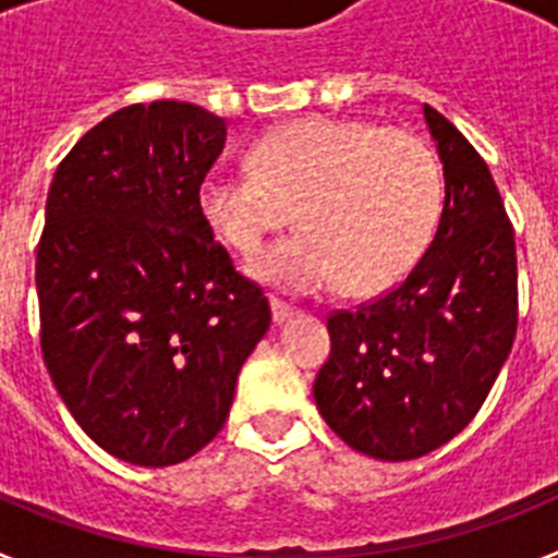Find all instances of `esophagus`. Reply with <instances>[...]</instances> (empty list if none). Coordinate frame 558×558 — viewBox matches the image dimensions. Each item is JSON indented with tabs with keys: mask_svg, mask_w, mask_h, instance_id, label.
Instances as JSON below:
<instances>
[{
	"mask_svg": "<svg viewBox=\"0 0 558 558\" xmlns=\"http://www.w3.org/2000/svg\"><path fill=\"white\" fill-rule=\"evenodd\" d=\"M270 313H274V322L276 324H284L290 322L295 315V310L290 307V304H284L282 299H276V295H270Z\"/></svg>",
	"mask_w": 558,
	"mask_h": 558,
	"instance_id": "1",
	"label": "esophagus"
}]
</instances>
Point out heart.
Instances as JSON below:
<instances>
[{"label": "heart", "mask_w": 558, "mask_h": 558, "mask_svg": "<svg viewBox=\"0 0 558 558\" xmlns=\"http://www.w3.org/2000/svg\"><path fill=\"white\" fill-rule=\"evenodd\" d=\"M248 167L206 172L201 218L248 256L295 215L302 231L248 265L254 279L293 295L338 282L352 295L393 288L427 251L445 204L436 153L402 128L307 117L265 133Z\"/></svg>", "instance_id": "1"}]
</instances>
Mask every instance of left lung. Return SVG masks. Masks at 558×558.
<instances>
[{"label": "left lung", "mask_w": 558, "mask_h": 558, "mask_svg": "<svg viewBox=\"0 0 558 558\" xmlns=\"http://www.w3.org/2000/svg\"><path fill=\"white\" fill-rule=\"evenodd\" d=\"M445 209L416 268L386 295L327 318L318 413L352 450L411 461L447 445L489 397L517 332L514 229L481 153L436 108Z\"/></svg>", "instance_id": "left-lung-1"}]
</instances>
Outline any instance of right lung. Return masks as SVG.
<instances>
[{
  "label": "right lung",
  "mask_w": 558,
  "mask_h": 558,
  "mask_svg": "<svg viewBox=\"0 0 558 558\" xmlns=\"http://www.w3.org/2000/svg\"><path fill=\"white\" fill-rule=\"evenodd\" d=\"M226 120L179 100L113 111L47 195L36 290L47 372L97 447L136 466L204 450L270 327L263 288L201 218Z\"/></svg>",
  "instance_id": "right-lung-1"
}]
</instances>
